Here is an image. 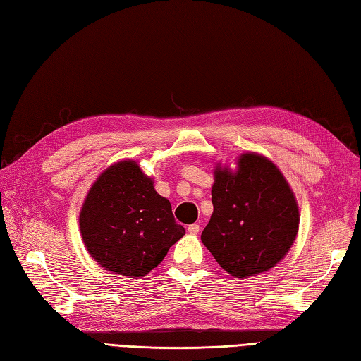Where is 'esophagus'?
I'll use <instances>...</instances> for the list:
<instances>
[{"label":"esophagus","instance_id":"obj_1","mask_svg":"<svg viewBox=\"0 0 361 361\" xmlns=\"http://www.w3.org/2000/svg\"><path fill=\"white\" fill-rule=\"evenodd\" d=\"M188 233L189 234H198V233H200V225H197V224L189 225L188 226Z\"/></svg>","mask_w":361,"mask_h":361}]
</instances>
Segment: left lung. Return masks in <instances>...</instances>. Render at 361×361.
Masks as SVG:
<instances>
[{"label": "left lung", "instance_id": "obj_1", "mask_svg": "<svg viewBox=\"0 0 361 361\" xmlns=\"http://www.w3.org/2000/svg\"><path fill=\"white\" fill-rule=\"evenodd\" d=\"M212 206L202 242L234 278L268 271L296 239V198L279 169L259 153L240 155L234 172L216 167Z\"/></svg>", "mask_w": 361, "mask_h": 361}]
</instances>
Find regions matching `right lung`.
Wrapping results in <instances>:
<instances>
[{
  "label": "right lung",
  "instance_id": "right-lung-1",
  "mask_svg": "<svg viewBox=\"0 0 361 361\" xmlns=\"http://www.w3.org/2000/svg\"><path fill=\"white\" fill-rule=\"evenodd\" d=\"M79 225L90 256L109 271L130 278H142L158 267L186 233L167 198L132 159L114 163L94 181Z\"/></svg>",
  "mask_w": 361,
  "mask_h": 361
}]
</instances>
